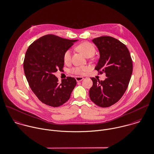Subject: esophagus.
Here are the masks:
<instances>
[{
	"label": "esophagus",
	"mask_w": 154,
	"mask_h": 154,
	"mask_svg": "<svg viewBox=\"0 0 154 154\" xmlns=\"http://www.w3.org/2000/svg\"><path fill=\"white\" fill-rule=\"evenodd\" d=\"M83 77H75V80H76V81L77 82H80V81H82V80H83Z\"/></svg>",
	"instance_id": "1"
}]
</instances>
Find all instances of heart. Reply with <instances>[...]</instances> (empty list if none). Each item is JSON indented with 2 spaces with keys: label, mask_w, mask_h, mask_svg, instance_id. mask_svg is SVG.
<instances>
[{
  "label": "heart",
  "mask_w": 154,
  "mask_h": 154,
  "mask_svg": "<svg viewBox=\"0 0 154 154\" xmlns=\"http://www.w3.org/2000/svg\"><path fill=\"white\" fill-rule=\"evenodd\" d=\"M76 49L82 53L86 57H90L93 56L96 51L94 45L89 42H83L76 47ZM71 60V52L69 50H66L63 54V61L66 64L69 63ZM88 68L86 66H75L71 69V72L75 75H84Z\"/></svg>",
  "instance_id": "heart-1"
}]
</instances>
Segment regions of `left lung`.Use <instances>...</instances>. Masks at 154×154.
Segmentation results:
<instances>
[{"label": "left lung", "mask_w": 154, "mask_h": 154, "mask_svg": "<svg viewBox=\"0 0 154 154\" xmlns=\"http://www.w3.org/2000/svg\"><path fill=\"white\" fill-rule=\"evenodd\" d=\"M92 41L100 53L95 69L107 77L104 81L91 78L89 97L99 107H108L116 103L128 88L133 72L132 59L127 46L116 38L102 36Z\"/></svg>", "instance_id": "obj_1"}]
</instances>
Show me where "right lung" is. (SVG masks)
Wrapping results in <instances>:
<instances>
[{
  "mask_svg": "<svg viewBox=\"0 0 154 154\" xmlns=\"http://www.w3.org/2000/svg\"><path fill=\"white\" fill-rule=\"evenodd\" d=\"M77 41L49 34L28 47L23 62L24 74L30 89L42 103L57 107L69 99L75 79L67 77L59 83L54 73L63 70L64 53Z\"/></svg>",
  "mask_w": 154,
  "mask_h": 154,
  "instance_id": "right-lung-1",
  "label": "right lung"
}]
</instances>
